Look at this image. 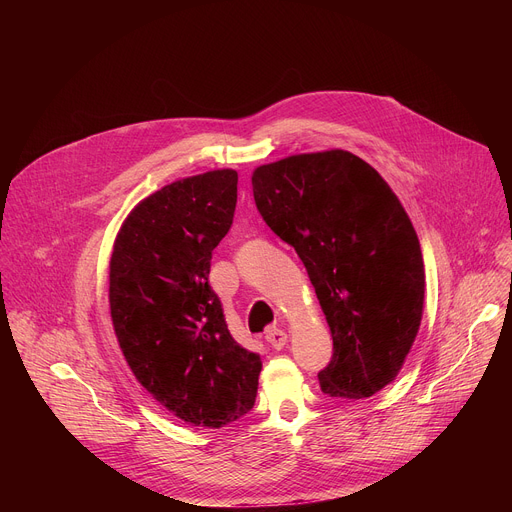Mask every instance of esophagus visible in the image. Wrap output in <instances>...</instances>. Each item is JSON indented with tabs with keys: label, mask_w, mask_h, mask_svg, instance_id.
Listing matches in <instances>:
<instances>
[{
	"label": "esophagus",
	"mask_w": 512,
	"mask_h": 512,
	"mask_svg": "<svg viewBox=\"0 0 512 512\" xmlns=\"http://www.w3.org/2000/svg\"><path fill=\"white\" fill-rule=\"evenodd\" d=\"M265 340H267L275 350H279V348H283V346H285V342H287V334H285L283 330H279V328H269V330H267V334H265Z\"/></svg>",
	"instance_id": "1"
}]
</instances>
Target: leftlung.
Returning a JSON list of instances; mask_svg holds the SVG:
<instances>
[{
	"mask_svg": "<svg viewBox=\"0 0 512 512\" xmlns=\"http://www.w3.org/2000/svg\"><path fill=\"white\" fill-rule=\"evenodd\" d=\"M251 182L263 221L306 265L330 326L322 391L375 395L401 371L423 314V257L405 208L373 166L344 150L259 166Z\"/></svg>",
	"mask_w": 512,
	"mask_h": 512,
	"instance_id": "1",
	"label": "left lung"
}]
</instances>
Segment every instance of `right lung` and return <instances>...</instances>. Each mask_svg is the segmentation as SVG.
I'll list each match as a JSON object with an SVG mask.
<instances>
[{"label":"right lung","instance_id":"obj_1","mask_svg":"<svg viewBox=\"0 0 512 512\" xmlns=\"http://www.w3.org/2000/svg\"><path fill=\"white\" fill-rule=\"evenodd\" d=\"M235 170L164 186L125 218L109 263V306L141 387L178 419L223 427L251 411L261 358L229 332L208 285L237 206Z\"/></svg>","mask_w":512,"mask_h":512}]
</instances>
